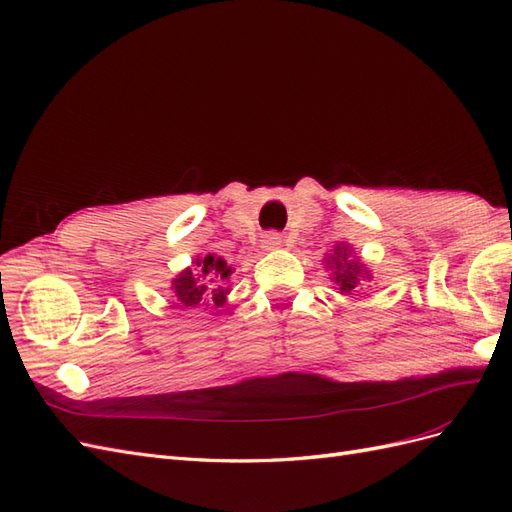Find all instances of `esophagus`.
I'll return each mask as SVG.
<instances>
[{"label": "esophagus", "mask_w": 512, "mask_h": 512, "mask_svg": "<svg viewBox=\"0 0 512 512\" xmlns=\"http://www.w3.org/2000/svg\"><path fill=\"white\" fill-rule=\"evenodd\" d=\"M282 245L284 243H282V237L278 232H269L262 237V247H265V250H278V247H282Z\"/></svg>", "instance_id": "34e87169"}]
</instances>
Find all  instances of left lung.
Returning <instances> with one entry per match:
<instances>
[{
  "mask_svg": "<svg viewBox=\"0 0 512 512\" xmlns=\"http://www.w3.org/2000/svg\"><path fill=\"white\" fill-rule=\"evenodd\" d=\"M323 262L329 271V280L334 282V288L340 295H353L375 284V275H372L362 256L353 252L349 243H336L334 252L325 254Z\"/></svg>",
  "mask_w": 512,
  "mask_h": 512,
  "instance_id": "8db88e82",
  "label": "left lung"
}]
</instances>
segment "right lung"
<instances>
[{
  "mask_svg": "<svg viewBox=\"0 0 512 512\" xmlns=\"http://www.w3.org/2000/svg\"><path fill=\"white\" fill-rule=\"evenodd\" d=\"M234 269L217 254L193 258L191 267L172 278V290L181 308L217 310L224 308L230 295V278Z\"/></svg>",
  "mask_w": 512,
  "mask_h": 512,
  "instance_id": "obj_1",
  "label": "right lung"
}]
</instances>
